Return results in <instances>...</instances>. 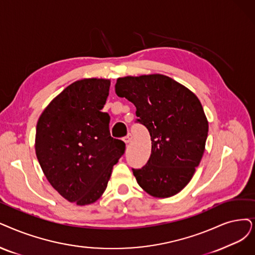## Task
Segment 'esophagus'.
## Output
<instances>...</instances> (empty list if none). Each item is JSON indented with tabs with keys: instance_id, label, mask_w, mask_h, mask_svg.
Masks as SVG:
<instances>
[{
	"instance_id": "esophagus-1",
	"label": "esophagus",
	"mask_w": 255,
	"mask_h": 255,
	"mask_svg": "<svg viewBox=\"0 0 255 255\" xmlns=\"http://www.w3.org/2000/svg\"><path fill=\"white\" fill-rule=\"evenodd\" d=\"M124 141L126 142L127 144H128V143H129V142L131 141V135H130V134H128V135L124 138Z\"/></svg>"
}]
</instances>
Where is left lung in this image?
Returning <instances> with one entry per match:
<instances>
[{"instance_id":"8db88e82","label":"left lung","mask_w":255,"mask_h":255,"mask_svg":"<svg viewBox=\"0 0 255 255\" xmlns=\"http://www.w3.org/2000/svg\"><path fill=\"white\" fill-rule=\"evenodd\" d=\"M115 91L134 104L137 121L150 135L147 163L133 169L139 186L155 198L177 195L191 180L205 150L208 121L199 98L162 74L119 77Z\"/></svg>"}]
</instances>
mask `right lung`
<instances>
[{"mask_svg": "<svg viewBox=\"0 0 255 255\" xmlns=\"http://www.w3.org/2000/svg\"><path fill=\"white\" fill-rule=\"evenodd\" d=\"M111 81L85 78L59 93L39 116L35 154L47 180L76 205L96 202L124 155V141L111 137L110 116L101 112Z\"/></svg>", "mask_w": 255, "mask_h": 255, "instance_id": "1", "label": "right lung"}]
</instances>
